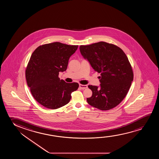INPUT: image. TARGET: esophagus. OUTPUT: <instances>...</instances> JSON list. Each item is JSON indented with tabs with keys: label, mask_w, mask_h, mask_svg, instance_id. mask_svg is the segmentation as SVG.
Segmentation results:
<instances>
[{
	"label": "esophagus",
	"mask_w": 159,
	"mask_h": 159,
	"mask_svg": "<svg viewBox=\"0 0 159 159\" xmlns=\"http://www.w3.org/2000/svg\"><path fill=\"white\" fill-rule=\"evenodd\" d=\"M79 87L81 89H86V88H87V85H81V84H79Z\"/></svg>",
	"instance_id": "34e87169"
}]
</instances>
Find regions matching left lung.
<instances>
[{
    "mask_svg": "<svg viewBox=\"0 0 159 159\" xmlns=\"http://www.w3.org/2000/svg\"><path fill=\"white\" fill-rule=\"evenodd\" d=\"M81 54L100 73L99 86L89 85L90 105L101 110L117 106L128 93L134 78L133 70L124 52L117 46L99 42L79 47Z\"/></svg>",
    "mask_w": 159,
    "mask_h": 159,
    "instance_id": "8db88e82",
    "label": "left lung"
}]
</instances>
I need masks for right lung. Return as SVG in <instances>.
<instances>
[{
    "label": "right lung",
    "instance_id": "right-lung-1",
    "mask_svg": "<svg viewBox=\"0 0 159 159\" xmlns=\"http://www.w3.org/2000/svg\"><path fill=\"white\" fill-rule=\"evenodd\" d=\"M78 47L54 42L39 46L31 55L25 70L26 82L35 100L45 107L57 109L67 104L72 92L78 89V83H66L59 78Z\"/></svg>",
    "mask_w": 159,
    "mask_h": 159
}]
</instances>
